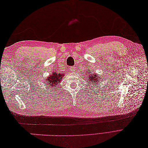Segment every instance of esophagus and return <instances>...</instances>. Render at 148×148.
Segmentation results:
<instances>
[{
  "label": "esophagus",
  "instance_id": "obj_1",
  "mask_svg": "<svg viewBox=\"0 0 148 148\" xmlns=\"http://www.w3.org/2000/svg\"><path fill=\"white\" fill-rule=\"evenodd\" d=\"M69 70H70L71 71H75V66H70V69H69Z\"/></svg>",
  "mask_w": 148,
  "mask_h": 148
}]
</instances>
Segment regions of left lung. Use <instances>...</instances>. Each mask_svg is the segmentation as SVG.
<instances>
[{
	"instance_id": "left-lung-1",
	"label": "left lung",
	"mask_w": 148,
	"mask_h": 148,
	"mask_svg": "<svg viewBox=\"0 0 148 148\" xmlns=\"http://www.w3.org/2000/svg\"><path fill=\"white\" fill-rule=\"evenodd\" d=\"M96 73V72H95ZM94 72V71L91 70V71H89V73H87L86 76H87V78L86 79H87V82H88V83L90 84V86H91L92 88L94 86H96V85L97 83L99 84L98 82H99V79H101V77H97V75L96 73H95ZM92 85V86H91V85Z\"/></svg>"
}]
</instances>
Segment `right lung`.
I'll use <instances>...</instances> for the list:
<instances>
[{"label": "right lung", "mask_w": 148, "mask_h": 148, "mask_svg": "<svg viewBox=\"0 0 148 148\" xmlns=\"http://www.w3.org/2000/svg\"><path fill=\"white\" fill-rule=\"evenodd\" d=\"M58 72V71H57ZM64 77V74L57 72H53L52 74L49 76V77L46 79L44 80V84L46 87H55L57 84L62 81V78Z\"/></svg>", "instance_id": "right-lung-1"}]
</instances>
